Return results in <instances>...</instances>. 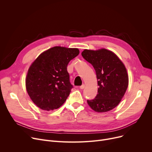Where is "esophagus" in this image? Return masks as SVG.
Returning <instances> with one entry per match:
<instances>
[{
  "label": "esophagus",
  "instance_id": "obj_1",
  "mask_svg": "<svg viewBox=\"0 0 152 152\" xmlns=\"http://www.w3.org/2000/svg\"><path fill=\"white\" fill-rule=\"evenodd\" d=\"M84 87H85V85H84V84H83V85H81L80 87H79V88H80L81 89H84Z\"/></svg>",
  "mask_w": 152,
  "mask_h": 152
}]
</instances>
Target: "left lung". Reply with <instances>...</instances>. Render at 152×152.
<instances>
[{"instance_id": "left-lung-1", "label": "left lung", "mask_w": 152, "mask_h": 152, "mask_svg": "<svg viewBox=\"0 0 152 152\" xmlns=\"http://www.w3.org/2000/svg\"><path fill=\"white\" fill-rule=\"evenodd\" d=\"M81 55L94 68L99 87L96 97L87 100V103L96 112L111 110L121 102L128 86L125 66L116 55L105 49H85Z\"/></svg>"}]
</instances>
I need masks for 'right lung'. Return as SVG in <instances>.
<instances>
[{
    "mask_svg": "<svg viewBox=\"0 0 152 152\" xmlns=\"http://www.w3.org/2000/svg\"><path fill=\"white\" fill-rule=\"evenodd\" d=\"M79 53L75 48L53 47L42 53L32 63L26 77V88L36 106L50 111L65 103L73 87L67 66Z\"/></svg>",
    "mask_w": 152,
    "mask_h": 152,
    "instance_id": "add662e5",
    "label": "right lung"
}]
</instances>
